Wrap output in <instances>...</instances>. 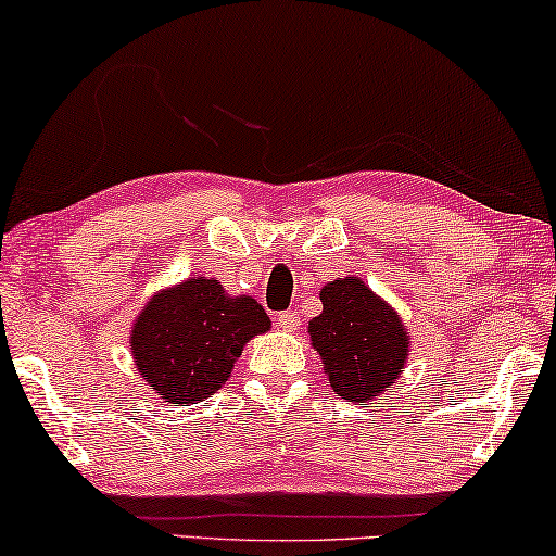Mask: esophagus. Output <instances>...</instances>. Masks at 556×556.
I'll use <instances>...</instances> for the list:
<instances>
[{"label": "esophagus", "mask_w": 556, "mask_h": 556, "mask_svg": "<svg viewBox=\"0 0 556 556\" xmlns=\"http://www.w3.org/2000/svg\"><path fill=\"white\" fill-rule=\"evenodd\" d=\"M276 324H278L283 331H299L301 316L295 314V311H286V314H278V316H276Z\"/></svg>", "instance_id": "obj_1"}]
</instances>
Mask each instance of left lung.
Here are the masks:
<instances>
[{
    "label": "left lung",
    "instance_id": "left-lung-1",
    "mask_svg": "<svg viewBox=\"0 0 556 556\" xmlns=\"http://www.w3.org/2000/svg\"><path fill=\"white\" fill-rule=\"evenodd\" d=\"M324 311L308 321V337L329 377L331 390L346 402H375L405 371L409 333L397 311L362 278L326 283Z\"/></svg>",
    "mask_w": 556,
    "mask_h": 556
}]
</instances>
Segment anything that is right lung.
I'll return each mask as SVG.
<instances>
[{
	"label": "right lung",
	"instance_id": "1",
	"mask_svg": "<svg viewBox=\"0 0 556 556\" xmlns=\"http://www.w3.org/2000/svg\"><path fill=\"white\" fill-rule=\"evenodd\" d=\"M270 318L253 295H230L215 278L194 276L162 288L131 326V356L151 390L174 407L197 405L232 375Z\"/></svg>",
	"mask_w": 556,
	"mask_h": 556
}]
</instances>
